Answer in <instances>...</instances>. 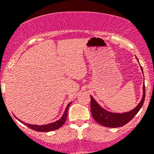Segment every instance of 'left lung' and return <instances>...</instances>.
Listing matches in <instances>:
<instances>
[{"label": "left lung", "mask_w": 154, "mask_h": 154, "mask_svg": "<svg viewBox=\"0 0 154 154\" xmlns=\"http://www.w3.org/2000/svg\"><path fill=\"white\" fill-rule=\"evenodd\" d=\"M143 97L139 105L132 111L122 113V114L111 113L106 111L99 106L97 102L94 100V99L91 96V111L92 117L97 123L100 124V125L104 126V127H119L125 125L135 117V116L139 112L140 109L143 106L144 98H145V86L144 85L143 86Z\"/></svg>", "instance_id": "obj_1"}]
</instances>
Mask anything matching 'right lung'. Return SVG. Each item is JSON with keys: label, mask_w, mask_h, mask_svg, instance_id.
Instances as JSON below:
<instances>
[{"label": "right lung", "mask_w": 154, "mask_h": 154, "mask_svg": "<svg viewBox=\"0 0 154 154\" xmlns=\"http://www.w3.org/2000/svg\"><path fill=\"white\" fill-rule=\"evenodd\" d=\"M70 104H68L67 107L66 109V111H65L64 114H63V117L58 120L57 122H54V123H51V124H48V125H42V126H38V125H28V124H26L22 122H22L23 124H24L27 127H28L29 128L32 129V130H35V131H38V132H49V131H52V130H57V129L60 128L63 125L65 124L66 122V119H67V116H68V109L69 108Z\"/></svg>", "instance_id": "1"}]
</instances>
